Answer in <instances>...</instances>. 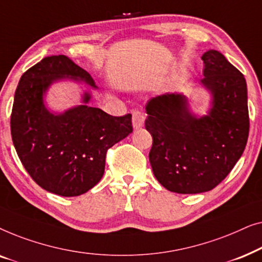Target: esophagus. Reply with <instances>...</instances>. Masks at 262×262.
<instances>
[{
	"mask_svg": "<svg viewBox=\"0 0 262 262\" xmlns=\"http://www.w3.org/2000/svg\"><path fill=\"white\" fill-rule=\"evenodd\" d=\"M144 120H145V116L144 113H142L141 111H134L132 112V124H134L135 128H139L144 125Z\"/></svg>",
	"mask_w": 262,
	"mask_h": 262,
	"instance_id": "34e87169",
	"label": "esophagus"
}]
</instances>
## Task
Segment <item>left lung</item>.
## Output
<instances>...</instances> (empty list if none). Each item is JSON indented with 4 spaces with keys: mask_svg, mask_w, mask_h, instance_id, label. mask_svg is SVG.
Instances as JSON below:
<instances>
[{
    "mask_svg": "<svg viewBox=\"0 0 262 262\" xmlns=\"http://www.w3.org/2000/svg\"><path fill=\"white\" fill-rule=\"evenodd\" d=\"M202 59L200 83L212 98L206 116L193 114L180 93L155 96L145 106L154 175L168 191L181 194L207 192L221 184L242 156L249 134L245 76L216 50Z\"/></svg>",
    "mask_w": 262,
    "mask_h": 262,
    "instance_id": "obj_1",
    "label": "left lung"
}]
</instances>
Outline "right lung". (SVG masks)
<instances>
[{
  "mask_svg": "<svg viewBox=\"0 0 262 262\" xmlns=\"http://www.w3.org/2000/svg\"><path fill=\"white\" fill-rule=\"evenodd\" d=\"M64 78L83 81L96 88L91 75L69 57L50 56L20 78L14 96L10 131L17 156L31 178L45 191L76 196L94 187L105 171L107 150L132 132L131 114L113 117L83 105L52 113L44 95Z\"/></svg>",
  "mask_w": 262,
  "mask_h": 262,
  "instance_id": "right-lung-1",
  "label": "right lung"
}]
</instances>
